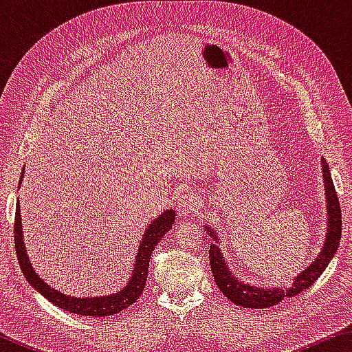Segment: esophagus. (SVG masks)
<instances>
[{
	"mask_svg": "<svg viewBox=\"0 0 352 352\" xmlns=\"http://www.w3.org/2000/svg\"><path fill=\"white\" fill-rule=\"evenodd\" d=\"M200 206H201V201L197 195L192 192H188V194H183L180 200H178L177 210L182 214V216H188V214H190V212L199 211Z\"/></svg>",
	"mask_w": 352,
	"mask_h": 352,
	"instance_id": "esophagus-1",
	"label": "esophagus"
}]
</instances>
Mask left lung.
<instances>
[{
	"instance_id": "left-lung-1",
	"label": "left lung",
	"mask_w": 352,
	"mask_h": 352,
	"mask_svg": "<svg viewBox=\"0 0 352 352\" xmlns=\"http://www.w3.org/2000/svg\"><path fill=\"white\" fill-rule=\"evenodd\" d=\"M321 168H323V180H324V192H326V205H327V231H326V239L324 245L321 248L318 258H315L311 265L306 267L300 275L295 278L294 284L289 289L281 287H272V289H262L254 287L243 281H239L233 273L230 272L228 265L223 259V254L219 248V239L210 226L205 225L206 233L210 234L214 241V243L210 245V264L211 272L216 281L217 287L220 292L228 298L231 302H234L236 306L242 307H252V309H265L270 306L278 305L279 301H283L284 298L296 296L301 292L311 287V285L317 281L321 273L329 264L331 259L336 254L338 245H340L342 239V210H340V201H338L336 188H333L329 166H327L326 160L321 158Z\"/></svg>"
}]
</instances>
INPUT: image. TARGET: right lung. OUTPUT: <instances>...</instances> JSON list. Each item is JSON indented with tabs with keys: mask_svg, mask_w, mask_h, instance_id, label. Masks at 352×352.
I'll return each instance as SVG.
<instances>
[{
	"mask_svg": "<svg viewBox=\"0 0 352 352\" xmlns=\"http://www.w3.org/2000/svg\"><path fill=\"white\" fill-rule=\"evenodd\" d=\"M23 175H25V168L21 170L19 188L23 182ZM20 214H21L20 204H16L14 241H15L16 258H19L20 269L23 272V275H25L26 281L31 284L40 295H43L47 301H51L52 305H56L60 309H65L67 312L85 315V317H110V315L119 314L121 311H124V309L132 306L133 302L138 300L142 294V290L146 287L148 261H151L153 248L157 247V243L162 241V237L168 233V231L172 228V223L175 222V211L166 210L163 214H160L157 219H153L152 222L148 223V226L144 231V236H142L138 252H136L132 276L129 278V283L124 285V289L118 290L116 294H110L105 296L76 298V296L65 295L62 292L50 287V285H47L43 279L35 273L31 261H29L25 241H23V225H21Z\"/></svg>",
	"mask_w": 352,
	"mask_h": 352,
	"instance_id": "1",
	"label": "right lung"
}]
</instances>
